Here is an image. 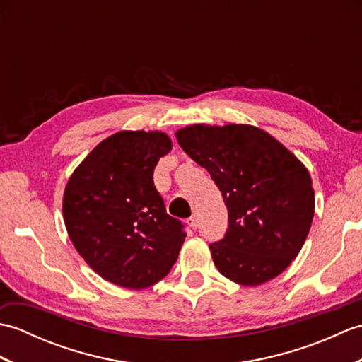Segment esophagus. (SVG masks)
Here are the masks:
<instances>
[{"instance_id":"obj_1","label":"esophagus","mask_w":362,"mask_h":362,"mask_svg":"<svg viewBox=\"0 0 362 362\" xmlns=\"http://www.w3.org/2000/svg\"><path fill=\"white\" fill-rule=\"evenodd\" d=\"M188 226L193 228V230H196L197 228V226H199V219L196 218V216H191V218H188Z\"/></svg>"}]
</instances>
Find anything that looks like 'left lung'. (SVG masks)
Segmentation results:
<instances>
[{
  "label": "left lung",
  "mask_w": 362,
  "mask_h": 362,
  "mask_svg": "<svg viewBox=\"0 0 362 362\" xmlns=\"http://www.w3.org/2000/svg\"><path fill=\"white\" fill-rule=\"evenodd\" d=\"M180 148L210 173L224 197L228 228L210 244L218 271L257 286L294 259L314 216L308 169L264 130L194 124L177 130Z\"/></svg>",
  "instance_id": "obj_1"
}]
</instances>
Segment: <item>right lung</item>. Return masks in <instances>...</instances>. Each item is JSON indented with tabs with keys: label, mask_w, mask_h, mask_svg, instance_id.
<instances>
[{
	"label": "right lung",
	"mask_w": 362,
	"mask_h": 362,
	"mask_svg": "<svg viewBox=\"0 0 362 362\" xmlns=\"http://www.w3.org/2000/svg\"><path fill=\"white\" fill-rule=\"evenodd\" d=\"M173 144L163 132L122 130L91 151L64 193L66 232L104 280L127 289L152 286L179 257L185 230L169 216L153 169Z\"/></svg>",
	"instance_id": "obj_1"
}]
</instances>
